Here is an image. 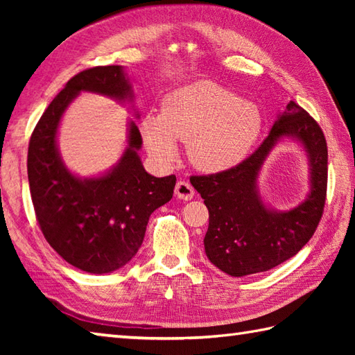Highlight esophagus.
I'll return each mask as SVG.
<instances>
[{"instance_id":"34e87169","label":"esophagus","mask_w":355,"mask_h":355,"mask_svg":"<svg viewBox=\"0 0 355 355\" xmlns=\"http://www.w3.org/2000/svg\"><path fill=\"white\" fill-rule=\"evenodd\" d=\"M195 191L193 187L187 183V182H178L175 186V197L178 200H183V201H189L193 198Z\"/></svg>"}]
</instances>
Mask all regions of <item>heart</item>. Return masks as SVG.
I'll return each mask as SVG.
<instances>
[{
  "label": "heart",
  "instance_id": "1",
  "mask_svg": "<svg viewBox=\"0 0 355 355\" xmlns=\"http://www.w3.org/2000/svg\"><path fill=\"white\" fill-rule=\"evenodd\" d=\"M263 128L261 110L209 80L177 88L164 97L160 114H146L140 131L157 162L172 163L178 143H187L195 168L221 173L250 155Z\"/></svg>",
  "mask_w": 355,
  "mask_h": 355
}]
</instances>
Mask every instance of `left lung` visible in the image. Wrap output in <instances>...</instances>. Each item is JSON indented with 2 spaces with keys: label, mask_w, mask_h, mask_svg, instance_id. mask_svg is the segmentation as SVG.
Instances as JSON below:
<instances>
[{
  "label": "left lung",
  "mask_w": 355,
  "mask_h": 355,
  "mask_svg": "<svg viewBox=\"0 0 355 355\" xmlns=\"http://www.w3.org/2000/svg\"><path fill=\"white\" fill-rule=\"evenodd\" d=\"M284 138L306 150L311 172L307 197L288 211L263 202L257 178L263 163ZM328 149L318 122L290 101L254 153L236 168L192 177L191 183L209 209L205 250L209 261L235 277L261 273L293 258L314 235L327 197Z\"/></svg>",
  "instance_id": "8db88e82"
}]
</instances>
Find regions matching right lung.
Returning a JSON list of instances; mask_svg holds the SVG:
<instances>
[{
    "mask_svg": "<svg viewBox=\"0 0 355 355\" xmlns=\"http://www.w3.org/2000/svg\"><path fill=\"white\" fill-rule=\"evenodd\" d=\"M80 93L107 96L119 103L134 102L131 79L122 65L94 67L71 78L45 110L30 139L28 184L49 244L73 267L105 275L122 268L137 254L150 214L172 198L177 178H157L145 171L139 155L141 135L131 119L126 148L112 168L96 177H79L67 168L59 153L58 131L64 112Z\"/></svg>",
    "mask_w": 355,
    "mask_h": 355,
    "instance_id": "add662e5",
    "label": "right lung"
}]
</instances>
